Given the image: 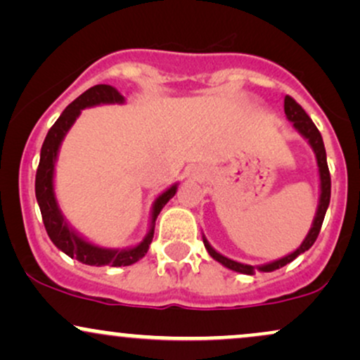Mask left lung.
Returning <instances> with one entry per match:
<instances>
[{
    "label": "left lung",
    "mask_w": 360,
    "mask_h": 360,
    "mask_svg": "<svg viewBox=\"0 0 360 360\" xmlns=\"http://www.w3.org/2000/svg\"><path fill=\"white\" fill-rule=\"evenodd\" d=\"M284 113H286V118L289 120V122L292 123L295 130L298 131V134L304 140H308L309 147H311L313 152H315L318 174H320V198H318L316 213H315V218H313L311 229H309L308 235L304 237V240L301 242V245L298 247V249H296L295 252H291V254L284 255V257L272 260V262L262 264V266H250V264L237 262V260L225 257V255H221L220 252H217L212 245H210V242L206 240V237L203 235L205 249L208 250V254L212 255L214 260H218L221 266H225L226 269L240 272V274H249L250 276V274H254L255 271L272 272L276 269H281V267H284L286 264L292 262V260L298 257V255L303 254V252H307L309 247L315 243L318 233H320L321 223H323L325 213H326V210H328V205H330V191H332V181H330V171H328V164H326V152H325V146H323V139H321V134L318 131L315 123L311 122V118H309L307 115V111L301 108L298 103L292 100L291 96L284 98Z\"/></svg>",
    "instance_id": "obj_1"
}]
</instances>
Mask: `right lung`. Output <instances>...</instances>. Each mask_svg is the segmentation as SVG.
<instances>
[{"instance_id":"1","label":"right lung","mask_w":360,"mask_h":360,"mask_svg":"<svg viewBox=\"0 0 360 360\" xmlns=\"http://www.w3.org/2000/svg\"><path fill=\"white\" fill-rule=\"evenodd\" d=\"M115 103L123 105L125 98L118 93V89H115L113 86L108 84L93 86V88L84 91L79 98H76L68 108L62 111L60 117L57 118V122L49 130L47 137L44 140L42 150H40V162L35 176L37 203L40 206L45 230H47L53 245L64 252V254H68L71 259H76L82 264L96 267L131 266V264L142 259L147 254L152 238H154V226L160 210L166 206L167 201L177 191L176 183L155 198L150 210V226H148V232L143 237V240L134 247L108 249V247H100L96 243H91L82 235L77 233L69 225L68 220H65V217L62 214L59 208V203H57L56 191H53V171H56L57 155H59L62 140L68 135V131L71 130V127L74 125V122L79 117L82 110L98 105H115Z\"/></svg>"}]
</instances>
